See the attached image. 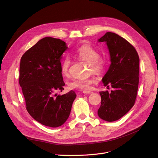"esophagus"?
I'll return each instance as SVG.
<instances>
[{"instance_id": "1", "label": "esophagus", "mask_w": 158, "mask_h": 158, "mask_svg": "<svg viewBox=\"0 0 158 158\" xmlns=\"http://www.w3.org/2000/svg\"><path fill=\"white\" fill-rule=\"evenodd\" d=\"M83 93H84V94H92L93 92H91V91L84 90V91H83Z\"/></svg>"}]
</instances>
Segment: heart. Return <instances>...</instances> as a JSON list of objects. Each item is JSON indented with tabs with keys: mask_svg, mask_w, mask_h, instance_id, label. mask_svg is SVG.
Returning a JSON list of instances; mask_svg holds the SVG:
<instances>
[{
	"mask_svg": "<svg viewBox=\"0 0 158 158\" xmlns=\"http://www.w3.org/2000/svg\"><path fill=\"white\" fill-rule=\"evenodd\" d=\"M74 55L80 60L89 63L88 71L89 73L100 74L103 73L106 66V61L102 56H99V52L89 45H84L77 49ZM70 60L66 57L61 61L60 71L64 76H69ZM95 82L93 78L85 80L74 79L69 83V88L71 89L88 90L91 88L92 84Z\"/></svg>",
	"mask_w": 158,
	"mask_h": 158,
	"instance_id": "heart-1",
	"label": "heart"
}]
</instances>
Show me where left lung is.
<instances>
[{
    "instance_id": "1",
    "label": "left lung",
    "mask_w": 158,
    "mask_h": 158,
    "mask_svg": "<svg viewBox=\"0 0 158 158\" xmlns=\"http://www.w3.org/2000/svg\"><path fill=\"white\" fill-rule=\"evenodd\" d=\"M106 42L111 64L102 81L104 86L113 88L99 92L101 106L98 116L113 122L127 114L135 105L139 82V56L130 43L114 33L107 32L98 40Z\"/></svg>"
}]
</instances>
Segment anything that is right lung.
<instances>
[{
    "mask_svg": "<svg viewBox=\"0 0 158 158\" xmlns=\"http://www.w3.org/2000/svg\"><path fill=\"white\" fill-rule=\"evenodd\" d=\"M68 47L60 39L46 37L22 56L19 84L30 115L42 125L58 127L69 118L76 95L73 90L64 95L65 85L60 71L61 55Z\"/></svg>",
    "mask_w": 158,
    "mask_h": 158,
    "instance_id": "right-lung-1",
    "label": "right lung"
}]
</instances>
